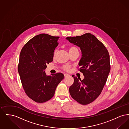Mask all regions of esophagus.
Returning a JSON list of instances; mask_svg holds the SVG:
<instances>
[{
	"label": "esophagus",
	"instance_id": "obj_1",
	"mask_svg": "<svg viewBox=\"0 0 129 129\" xmlns=\"http://www.w3.org/2000/svg\"><path fill=\"white\" fill-rule=\"evenodd\" d=\"M70 75H69V74H64V76H65V78H66V77H69Z\"/></svg>",
	"mask_w": 129,
	"mask_h": 129
}]
</instances>
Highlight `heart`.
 I'll return each instance as SVG.
<instances>
[{"label": "heart", "instance_id": "1", "mask_svg": "<svg viewBox=\"0 0 129 129\" xmlns=\"http://www.w3.org/2000/svg\"><path fill=\"white\" fill-rule=\"evenodd\" d=\"M74 50H77V49L75 47H74V46H71V47H70L69 48V52H72V51H74ZM57 50H55V52H54V55H56V54L57 53ZM64 69L65 70H66V71H68V70H69V69H70V66H65V67H64Z\"/></svg>", "mask_w": 129, "mask_h": 129}]
</instances>
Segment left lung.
Returning <instances> with one entry per match:
<instances>
[{"instance_id":"left-lung-1","label":"left lung","mask_w":129,"mask_h":129,"mask_svg":"<svg viewBox=\"0 0 129 129\" xmlns=\"http://www.w3.org/2000/svg\"><path fill=\"white\" fill-rule=\"evenodd\" d=\"M80 47L82 57L79 70L85 78L81 80L74 75L73 84L69 88L72 97L79 104H89L98 97L110 71V56L104 45L90 33L66 38Z\"/></svg>"}]
</instances>
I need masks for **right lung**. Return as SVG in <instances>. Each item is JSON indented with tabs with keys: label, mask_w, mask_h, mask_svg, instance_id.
Segmentation results:
<instances>
[{
	"label": "right lung",
	"mask_w": 129,
	"mask_h": 129,
	"mask_svg": "<svg viewBox=\"0 0 129 129\" xmlns=\"http://www.w3.org/2000/svg\"><path fill=\"white\" fill-rule=\"evenodd\" d=\"M59 37L41 34L32 38L22 49L18 73L26 94L39 103L49 101L57 85L64 78L62 73L47 75L46 64L53 61L54 52Z\"/></svg>",
	"instance_id": "obj_1"
}]
</instances>
